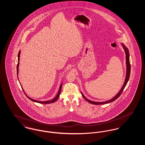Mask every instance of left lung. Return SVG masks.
Instances as JSON below:
<instances>
[{
  "label": "left lung",
  "instance_id": "left-lung-1",
  "mask_svg": "<svg viewBox=\"0 0 145 145\" xmlns=\"http://www.w3.org/2000/svg\"><path fill=\"white\" fill-rule=\"evenodd\" d=\"M122 46L123 47L125 53V55H126V66H127V73H126V76H125V81H124V84L123 85V86L122 87L120 91L118 92L117 95L113 97L112 99H111L110 100H108L107 101L105 102H93L92 101H90L89 99H88V98H86L84 96L83 93H82V96L84 97V98L89 103L92 104H95V105H101V104H108L114 101H115L116 99H117L121 95L122 91L124 90V88L125 87L127 84L128 83L129 77H130V74H131V64H130V61H129V50L125 46H124L123 43H122Z\"/></svg>",
  "mask_w": 145,
  "mask_h": 145
}]
</instances>
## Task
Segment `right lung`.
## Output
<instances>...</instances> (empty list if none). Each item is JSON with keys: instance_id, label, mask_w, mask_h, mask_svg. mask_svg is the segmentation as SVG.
Wrapping results in <instances>:
<instances>
[{"instance_id": "obj_1", "label": "right lung", "mask_w": 145, "mask_h": 145, "mask_svg": "<svg viewBox=\"0 0 145 145\" xmlns=\"http://www.w3.org/2000/svg\"><path fill=\"white\" fill-rule=\"evenodd\" d=\"M20 54H21V50H20V52H19V53H18V63H17V76H18V67H19V63H20ZM62 83L61 84V85H60V88H59V92H58V93H57V95L56 96L55 98H54L52 100H50V101H45V102H43V101H37V100H35V99H32V98H30V97H29L25 94V92H24V90L23 89V91H24V93H25V95L27 96V97H28V98L29 99H30L31 101H33V102H36V103H41V104H49V103H54V102H55L56 101H57V99H58V98L59 97V96H60V92H61V88H62Z\"/></svg>"}]
</instances>
